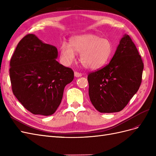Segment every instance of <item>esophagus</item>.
Instances as JSON below:
<instances>
[{
    "instance_id": "esophagus-1",
    "label": "esophagus",
    "mask_w": 156,
    "mask_h": 156,
    "mask_svg": "<svg viewBox=\"0 0 156 156\" xmlns=\"http://www.w3.org/2000/svg\"><path fill=\"white\" fill-rule=\"evenodd\" d=\"M74 75H75V77H80L82 76V74L81 73L77 72H74Z\"/></svg>"
}]
</instances>
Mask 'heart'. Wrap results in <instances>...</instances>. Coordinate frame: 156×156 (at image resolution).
Masks as SVG:
<instances>
[{"label": "heart", "mask_w": 156, "mask_h": 156, "mask_svg": "<svg viewBox=\"0 0 156 156\" xmlns=\"http://www.w3.org/2000/svg\"><path fill=\"white\" fill-rule=\"evenodd\" d=\"M70 45L64 43L61 47V56L64 62L69 64L75 58V53L80 54V62L89 69H96L104 66L113 51L111 40L101 38L94 34H86L73 37Z\"/></svg>", "instance_id": "b5f03b06"}]
</instances>
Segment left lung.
Here are the masks:
<instances>
[{
	"mask_svg": "<svg viewBox=\"0 0 156 156\" xmlns=\"http://www.w3.org/2000/svg\"><path fill=\"white\" fill-rule=\"evenodd\" d=\"M143 68L135 45L125 34L111 62L88 75L90 100L96 109L106 113L123 109L138 91Z\"/></svg>",
	"mask_w": 156,
	"mask_h": 156,
	"instance_id": "obj_1",
	"label": "left lung"
}]
</instances>
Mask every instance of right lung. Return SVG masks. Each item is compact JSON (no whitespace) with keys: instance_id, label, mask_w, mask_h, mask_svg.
<instances>
[{"instance_id":"right-lung-1","label":"right lung","mask_w":156,"mask_h":156,"mask_svg":"<svg viewBox=\"0 0 156 156\" xmlns=\"http://www.w3.org/2000/svg\"><path fill=\"white\" fill-rule=\"evenodd\" d=\"M57 56L56 47L32 34L23 37L12 56V92L32 114L53 115L62 101L64 87L74 78L73 71L57 62Z\"/></svg>"}]
</instances>
